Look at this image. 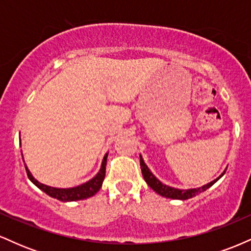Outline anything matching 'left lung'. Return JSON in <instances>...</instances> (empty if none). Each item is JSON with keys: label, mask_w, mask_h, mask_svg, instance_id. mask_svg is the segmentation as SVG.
I'll use <instances>...</instances> for the list:
<instances>
[{"label": "left lung", "mask_w": 251, "mask_h": 251, "mask_svg": "<svg viewBox=\"0 0 251 251\" xmlns=\"http://www.w3.org/2000/svg\"><path fill=\"white\" fill-rule=\"evenodd\" d=\"M140 168H142V174H143V177L144 179H145L146 183H148V185L151 188L153 191L157 192L158 195L163 196V197H166V198H172V200H180V201H185V200H189V198H192L195 197V196L200 195L201 192L205 191L206 189H209L210 186H212L220 178L226 174V171L222 174L220 177L216 178L212 181H210V183L205 184V185H203L201 188H197V189H188V190H180V189H176V188H171V186L166 185V184H163L162 181L158 179L155 176L152 174L151 171H150V169L148 168V165H146L145 163H144V159L143 157L140 155Z\"/></svg>", "instance_id": "left-lung-1"}]
</instances>
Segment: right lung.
Here are the masks:
<instances>
[{"label":"right lung","mask_w":251,"mask_h":251,"mask_svg":"<svg viewBox=\"0 0 251 251\" xmlns=\"http://www.w3.org/2000/svg\"><path fill=\"white\" fill-rule=\"evenodd\" d=\"M107 155L108 153L105 154L103 157L101 168H100L99 172L94 176L92 179H89L86 183L81 184L79 186H74V188H68V189H59V188H51V186L45 185V184L37 181L35 178L33 177V175L30 174V171L28 170L27 165H25V171H27L28 178L30 181L42 190L43 192H46L50 197L56 198V200L61 201H80V200H86V198L92 197L99 191L100 188L102 185V181L105 179V174H106V163H107Z\"/></svg>","instance_id":"obj_1"}]
</instances>
